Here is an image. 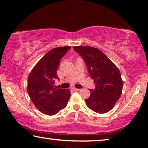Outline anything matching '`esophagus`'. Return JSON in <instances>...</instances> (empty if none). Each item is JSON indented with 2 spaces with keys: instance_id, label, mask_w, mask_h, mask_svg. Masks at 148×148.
<instances>
[{
  "instance_id": "1",
  "label": "esophagus",
  "mask_w": 148,
  "mask_h": 148,
  "mask_svg": "<svg viewBox=\"0 0 148 148\" xmlns=\"http://www.w3.org/2000/svg\"><path fill=\"white\" fill-rule=\"evenodd\" d=\"M72 89H73L74 91H79V90H80L79 89H77V88H73Z\"/></svg>"
}]
</instances>
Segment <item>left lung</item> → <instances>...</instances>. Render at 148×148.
Masks as SVG:
<instances>
[{
  "mask_svg": "<svg viewBox=\"0 0 148 148\" xmlns=\"http://www.w3.org/2000/svg\"><path fill=\"white\" fill-rule=\"evenodd\" d=\"M84 59L96 87L85 100L92 111L104 114L113 108L122 93L123 80L117 67L101 50L91 46H74Z\"/></svg>",
  "mask_w": 148,
  "mask_h": 148,
  "instance_id": "1",
  "label": "left lung"
}]
</instances>
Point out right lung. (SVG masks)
Instances as JSON below:
<instances>
[{
  "instance_id": "obj_1",
  "label": "right lung",
  "mask_w": 148,
  "mask_h": 148,
  "mask_svg": "<svg viewBox=\"0 0 148 148\" xmlns=\"http://www.w3.org/2000/svg\"><path fill=\"white\" fill-rule=\"evenodd\" d=\"M71 46L58 47L50 50L37 62L27 80V92L32 103L42 114L53 116L64 109L71 97L69 89L55 86L58 78L57 70L62 57Z\"/></svg>"
}]
</instances>
